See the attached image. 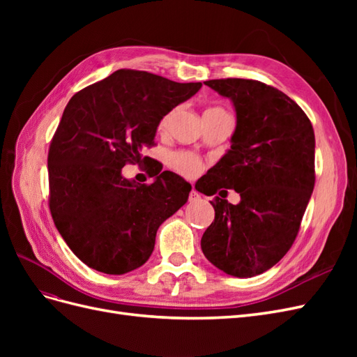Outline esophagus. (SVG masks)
<instances>
[{"mask_svg": "<svg viewBox=\"0 0 357 357\" xmlns=\"http://www.w3.org/2000/svg\"><path fill=\"white\" fill-rule=\"evenodd\" d=\"M199 198H201L199 193H198L195 189H192L190 193H189V201H190V202H197Z\"/></svg>", "mask_w": 357, "mask_h": 357, "instance_id": "34e87169", "label": "esophagus"}]
</instances>
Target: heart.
Here are the masks:
<instances>
[{
    "instance_id": "obj_1",
    "label": "heart",
    "mask_w": 357,
    "mask_h": 357,
    "mask_svg": "<svg viewBox=\"0 0 357 357\" xmlns=\"http://www.w3.org/2000/svg\"><path fill=\"white\" fill-rule=\"evenodd\" d=\"M172 113H174V112H168L160 117V121L158 123V131L159 132L167 131V128L171 122ZM205 113H226V112L223 109H220V107H210V109L204 112V114ZM168 162H169V167L172 169L177 171L178 174L185 176V177H195L197 174H199L201 169H202L201 159L193 153H190V152H174V153H171L169 158H168Z\"/></svg>"
}]
</instances>
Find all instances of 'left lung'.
<instances>
[{"instance_id": "1", "label": "left lung", "mask_w": 357, "mask_h": 357, "mask_svg": "<svg viewBox=\"0 0 357 357\" xmlns=\"http://www.w3.org/2000/svg\"><path fill=\"white\" fill-rule=\"evenodd\" d=\"M232 100L236 128L232 146L199 186L214 220L201 240L208 261L234 277L265 273L295 243L314 189V129L304 110L274 86L247 79L204 82ZM197 188V186H195Z\"/></svg>"}]
</instances>
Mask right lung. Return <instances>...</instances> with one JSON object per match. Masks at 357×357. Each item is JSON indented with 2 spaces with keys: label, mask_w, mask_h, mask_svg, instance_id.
Returning a JSON list of instances; mask_svg holds the SVG:
<instances>
[{
  "label": "right lung",
  "mask_w": 357,
  "mask_h": 357,
  "mask_svg": "<svg viewBox=\"0 0 357 357\" xmlns=\"http://www.w3.org/2000/svg\"><path fill=\"white\" fill-rule=\"evenodd\" d=\"M201 86L123 68L68 101L49 147V208L63 241L89 268L121 275L142 266L160 223L186 204L192 186L174 172L135 185L122 168L146 164L142 150L155 144L160 117Z\"/></svg>",
  "instance_id": "obj_1"
}]
</instances>
